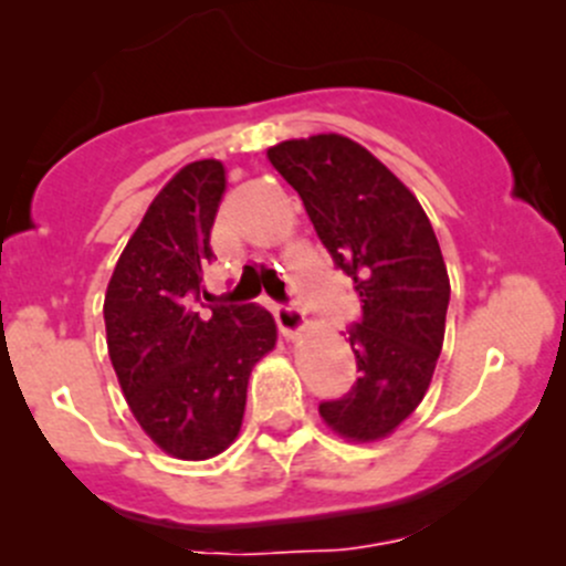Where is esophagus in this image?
Returning <instances> with one entry per match:
<instances>
[{
	"instance_id": "34e87169",
	"label": "esophagus",
	"mask_w": 566,
	"mask_h": 566,
	"mask_svg": "<svg viewBox=\"0 0 566 566\" xmlns=\"http://www.w3.org/2000/svg\"><path fill=\"white\" fill-rule=\"evenodd\" d=\"M273 317H276L279 331H282L287 339H295V336L306 328V317L298 306H276V310H273Z\"/></svg>"
}]
</instances>
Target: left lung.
Wrapping results in <instances>:
<instances>
[{"label": "left lung", "instance_id": "1", "mask_svg": "<svg viewBox=\"0 0 566 566\" xmlns=\"http://www.w3.org/2000/svg\"><path fill=\"white\" fill-rule=\"evenodd\" d=\"M268 161L298 191L361 301L350 331L361 375L350 394L319 405V419L345 441H384L419 408L443 347L449 273L436 232L413 191L347 136L279 142Z\"/></svg>", "mask_w": 566, "mask_h": 566}]
</instances>
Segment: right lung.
<instances>
[{
	"mask_svg": "<svg viewBox=\"0 0 566 566\" xmlns=\"http://www.w3.org/2000/svg\"><path fill=\"white\" fill-rule=\"evenodd\" d=\"M227 172L216 158L186 164L147 208L106 287V345L142 430L169 458L210 460L243 424L251 369L276 347L256 304L199 312L210 230Z\"/></svg>",
	"mask_w": 566,
	"mask_h": 566,
	"instance_id": "obj_1",
	"label": "right lung"
}]
</instances>
